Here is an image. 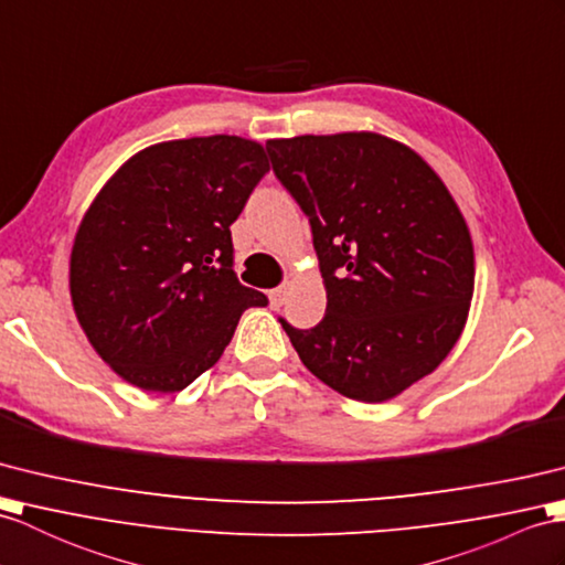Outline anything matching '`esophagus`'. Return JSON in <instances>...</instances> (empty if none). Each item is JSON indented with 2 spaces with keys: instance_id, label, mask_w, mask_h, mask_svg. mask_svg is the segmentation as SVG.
I'll return each instance as SVG.
<instances>
[{
  "instance_id": "34e87169",
  "label": "esophagus",
  "mask_w": 565,
  "mask_h": 565,
  "mask_svg": "<svg viewBox=\"0 0 565 565\" xmlns=\"http://www.w3.org/2000/svg\"><path fill=\"white\" fill-rule=\"evenodd\" d=\"M285 297H287V287H285V285H282V287H275V290H270V292H268L270 307H273V309H280V307H282V301H285Z\"/></svg>"
}]
</instances>
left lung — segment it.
<instances>
[{"label":"left lung","mask_w":565,"mask_h":565,"mask_svg":"<svg viewBox=\"0 0 565 565\" xmlns=\"http://www.w3.org/2000/svg\"><path fill=\"white\" fill-rule=\"evenodd\" d=\"M305 211L326 285L313 328L280 319L326 386L383 403L446 360L475 292V252L450 191L415 150L371 131L266 143Z\"/></svg>","instance_id":"1"}]
</instances>
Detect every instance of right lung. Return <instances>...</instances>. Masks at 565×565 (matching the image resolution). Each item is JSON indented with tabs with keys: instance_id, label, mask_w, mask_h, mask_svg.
Listing matches in <instances>:
<instances>
[{
	"instance_id": "add662e5",
	"label": "right lung",
	"mask_w": 565,
	"mask_h": 565,
	"mask_svg": "<svg viewBox=\"0 0 565 565\" xmlns=\"http://www.w3.org/2000/svg\"><path fill=\"white\" fill-rule=\"evenodd\" d=\"M268 170L264 146L239 136L164 141L124 162L90 203L68 287L88 342L131 386L186 388L239 316L268 305L232 270L230 232Z\"/></svg>"
}]
</instances>
